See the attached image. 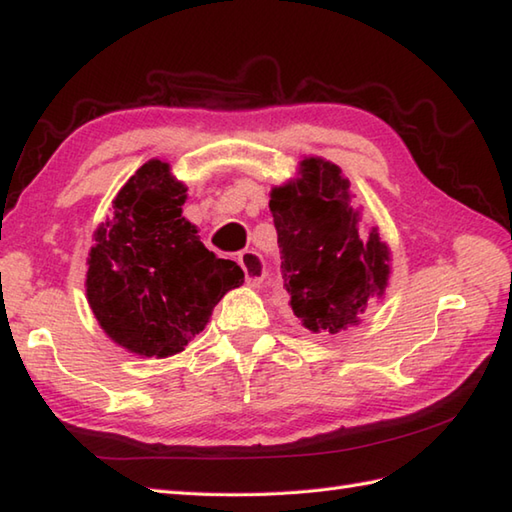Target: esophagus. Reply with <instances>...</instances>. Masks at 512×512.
<instances>
[{"label":"esophagus","instance_id":"esophagus-1","mask_svg":"<svg viewBox=\"0 0 512 512\" xmlns=\"http://www.w3.org/2000/svg\"><path fill=\"white\" fill-rule=\"evenodd\" d=\"M237 262L242 264L244 268V275H246V284L257 288L262 284L264 277H266V264H264V257L255 253V250H244V253H239Z\"/></svg>","mask_w":512,"mask_h":512}]
</instances>
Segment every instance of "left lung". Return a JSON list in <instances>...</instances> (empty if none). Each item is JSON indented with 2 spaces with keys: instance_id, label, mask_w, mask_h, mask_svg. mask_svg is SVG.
Here are the masks:
<instances>
[{
  "instance_id": "left-lung-1",
  "label": "left lung",
  "mask_w": 512,
  "mask_h": 512,
  "mask_svg": "<svg viewBox=\"0 0 512 512\" xmlns=\"http://www.w3.org/2000/svg\"><path fill=\"white\" fill-rule=\"evenodd\" d=\"M281 275L299 325L341 336L383 299L389 246L363 220L341 167L319 156L299 162V178L270 191Z\"/></svg>"
}]
</instances>
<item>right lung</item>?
Returning <instances> with one entry per match:
<instances>
[{"label": "right lung", "mask_w": 512, "mask_h": 512, "mask_svg": "<svg viewBox=\"0 0 512 512\" xmlns=\"http://www.w3.org/2000/svg\"><path fill=\"white\" fill-rule=\"evenodd\" d=\"M187 187L169 162L149 160L116 193L94 231L85 292L110 339L136 356L182 352L244 270L215 257L182 217Z\"/></svg>", "instance_id": "obj_1"}]
</instances>
